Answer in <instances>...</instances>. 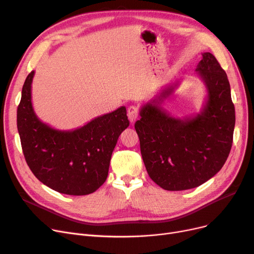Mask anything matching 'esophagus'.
Here are the masks:
<instances>
[{"instance_id": "obj_1", "label": "esophagus", "mask_w": 254, "mask_h": 254, "mask_svg": "<svg viewBox=\"0 0 254 254\" xmlns=\"http://www.w3.org/2000/svg\"><path fill=\"white\" fill-rule=\"evenodd\" d=\"M127 116H128L129 122L131 124H134L136 120L139 118V109H138V107L135 106V105L129 106L128 108H127Z\"/></svg>"}]
</instances>
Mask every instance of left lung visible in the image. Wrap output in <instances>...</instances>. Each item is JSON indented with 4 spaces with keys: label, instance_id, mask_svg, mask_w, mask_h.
Segmentation results:
<instances>
[{
    "label": "left lung",
    "instance_id": "obj_1",
    "mask_svg": "<svg viewBox=\"0 0 254 254\" xmlns=\"http://www.w3.org/2000/svg\"><path fill=\"white\" fill-rule=\"evenodd\" d=\"M202 56L195 69L207 89L201 112L180 119L163 109L178 86L174 83L142 106L135 124L148 175L166 190L205 183L220 171L232 148L236 116L229 79L212 53Z\"/></svg>",
    "mask_w": 254,
    "mask_h": 254
}]
</instances>
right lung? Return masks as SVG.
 Listing matches in <instances>:
<instances>
[{
    "label": "right lung",
    "mask_w": 254,
    "mask_h": 254,
    "mask_svg": "<svg viewBox=\"0 0 254 254\" xmlns=\"http://www.w3.org/2000/svg\"><path fill=\"white\" fill-rule=\"evenodd\" d=\"M35 71L26 77L17 108V129L26 164L51 190L70 195L96 191L108 176L120 134L128 127L125 106L72 130L42 123L32 104Z\"/></svg>",
    "instance_id": "right-lung-1"
}]
</instances>
